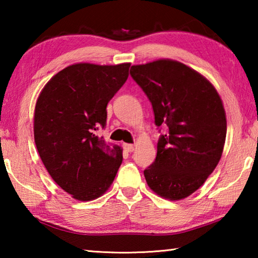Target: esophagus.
Instances as JSON below:
<instances>
[{"label": "esophagus", "mask_w": 258, "mask_h": 258, "mask_svg": "<svg viewBox=\"0 0 258 258\" xmlns=\"http://www.w3.org/2000/svg\"><path fill=\"white\" fill-rule=\"evenodd\" d=\"M124 149H125L126 151L131 152V151L134 150V146H133V145H128V143H124Z\"/></svg>", "instance_id": "1"}]
</instances>
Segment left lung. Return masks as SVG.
<instances>
[{"label":"left lung","instance_id":"obj_1","mask_svg":"<svg viewBox=\"0 0 258 258\" xmlns=\"http://www.w3.org/2000/svg\"><path fill=\"white\" fill-rule=\"evenodd\" d=\"M130 74L149 98L156 125H167L145 171L148 185L165 199L189 197L223 154L226 115L220 94L206 77L176 60L134 64Z\"/></svg>","mask_w":258,"mask_h":258}]
</instances>
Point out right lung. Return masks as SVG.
<instances>
[{
  "label": "right lung",
  "instance_id": "right-lung-1",
  "mask_svg": "<svg viewBox=\"0 0 258 258\" xmlns=\"http://www.w3.org/2000/svg\"><path fill=\"white\" fill-rule=\"evenodd\" d=\"M131 63H74L43 87L34 112V140L53 181L80 202L94 200L110 187L123 149L109 145L107 104L128 77Z\"/></svg>",
  "mask_w": 258,
  "mask_h": 258
}]
</instances>
